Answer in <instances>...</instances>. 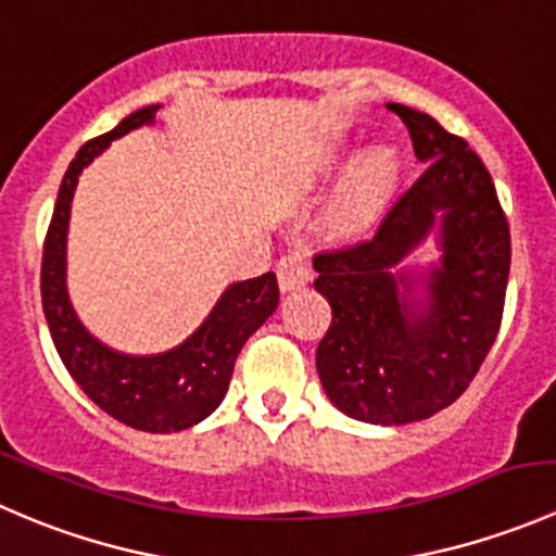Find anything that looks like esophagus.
Wrapping results in <instances>:
<instances>
[{"label": "esophagus", "instance_id": "34e87169", "mask_svg": "<svg viewBox=\"0 0 556 556\" xmlns=\"http://www.w3.org/2000/svg\"><path fill=\"white\" fill-rule=\"evenodd\" d=\"M277 279H279V288H282V293L304 288V285L312 279V266H309V261H306L304 252L295 250V252H288V255L279 257Z\"/></svg>", "mask_w": 556, "mask_h": 556}]
</instances>
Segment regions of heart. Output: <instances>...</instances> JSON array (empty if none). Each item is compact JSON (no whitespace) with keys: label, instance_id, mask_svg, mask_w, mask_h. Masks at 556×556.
<instances>
[{"label":"heart","instance_id":"heart-1","mask_svg":"<svg viewBox=\"0 0 556 556\" xmlns=\"http://www.w3.org/2000/svg\"><path fill=\"white\" fill-rule=\"evenodd\" d=\"M350 155L336 159L333 169H344ZM397 179V159L392 150H371L341 185L328 210V226L336 233H355L382 212Z\"/></svg>","mask_w":556,"mask_h":556}]
</instances>
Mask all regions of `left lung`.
I'll return each instance as SVG.
<instances>
[{"label": "left lung", "mask_w": 556, "mask_h": 556, "mask_svg": "<svg viewBox=\"0 0 556 556\" xmlns=\"http://www.w3.org/2000/svg\"><path fill=\"white\" fill-rule=\"evenodd\" d=\"M387 110L406 123L425 172L371 237L314 255V288L333 312L317 346V374L346 417L406 425L452 406L495 344L511 233L495 182L465 139L428 112ZM433 230L440 263L419 278L395 273ZM417 283L425 300L416 299Z\"/></svg>", "instance_id": "left-lung-1"}]
</instances>
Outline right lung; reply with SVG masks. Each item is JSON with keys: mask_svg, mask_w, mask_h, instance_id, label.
<instances>
[{"mask_svg": "<svg viewBox=\"0 0 556 556\" xmlns=\"http://www.w3.org/2000/svg\"><path fill=\"white\" fill-rule=\"evenodd\" d=\"M159 110L161 104L142 106L77 150L61 179L45 237L42 312L66 371L102 412L144 433H177L220 406L244 341L277 309L279 285L274 271L228 285L204 323L182 344L159 355H123L93 339L80 323L66 293V231L77 177L112 139L153 123Z\"/></svg>", "mask_w": 556, "mask_h": 556, "instance_id": "obj_1", "label": "right lung"}]
</instances>
